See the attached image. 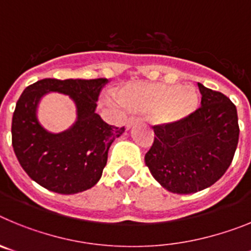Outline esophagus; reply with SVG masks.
Segmentation results:
<instances>
[{
  "label": "esophagus",
  "mask_w": 251,
  "mask_h": 251,
  "mask_svg": "<svg viewBox=\"0 0 251 251\" xmlns=\"http://www.w3.org/2000/svg\"><path fill=\"white\" fill-rule=\"evenodd\" d=\"M136 122H137V119H136V118H130V119H128L127 126H126V127H127V129H130V128H132L133 126H134V123H136Z\"/></svg>",
  "instance_id": "1"
}]
</instances>
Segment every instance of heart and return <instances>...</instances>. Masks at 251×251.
I'll return each mask as SVG.
<instances>
[{
	"instance_id": "obj_1",
	"label": "heart",
	"mask_w": 251,
	"mask_h": 251,
	"mask_svg": "<svg viewBox=\"0 0 251 251\" xmlns=\"http://www.w3.org/2000/svg\"><path fill=\"white\" fill-rule=\"evenodd\" d=\"M117 98L129 112L152 113L154 121L165 124L183 121L200 103V94L191 84H128L119 89Z\"/></svg>"
}]
</instances>
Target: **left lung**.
<instances>
[{
	"label": "left lung",
	"instance_id": "left-lung-1",
	"mask_svg": "<svg viewBox=\"0 0 251 251\" xmlns=\"http://www.w3.org/2000/svg\"><path fill=\"white\" fill-rule=\"evenodd\" d=\"M201 106L174 124L154 126L145 162L162 187L179 195L214 185L231 165L239 142L238 112L226 95L197 84Z\"/></svg>",
	"mask_w": 251,
	"mask_h": 251
}]
</instances>
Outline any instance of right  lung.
Instances as JSON below:
<instances>
[{
    "instance_id": "add662e5",
    "label": "right lung",
    "mask_w": 251,
    "mask_h": 251,
    "mask_svg": "<svg viewBox=\"0 0 251 251\" xmlns=\"http://www.w3.org/2000/svg\"><path fill=\"white\" fill-rule=\"evenodd\" d=\"M108 79H43L24 90L12 117V147L30 178L52 192L73 195L100 179L108 151L124 127L109 126L95 113ZM69 95L77 106V121L61 133L46 131L37 119V106L48 92Z\"/></svg>"
}]
</instances>
